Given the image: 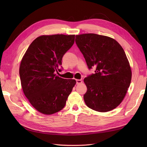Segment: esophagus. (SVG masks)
<instances>
[{"label":"esophagus","mask_w":147,"mask_h":147,"mask_svg":"<svg viewBox=\"0 0 147 147\" xmlns=\"http://www.w3.org/2000/svg\"><path fill=\"white\" fill-rule=\"evenodd\" d=\"M76 82H77V84H80L82 83V80H80V79H77L76 80Z\"/></svg>","instance_id":"1"}]
</instances>
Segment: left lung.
I'll return each instance as SVG.
<instances>
[{"instance_id": "8db88e82", "label": "left lung", "mask_w": 147, "mask_h": 147, "mask_svg": "<svg viewBox=\"0 0 147 147\" xmlns=\"http://www.w3.org/2000/svg\"><path fill=\"white\" fill-rule=\"evenodd\" d=\"M75 42L88 68H96L94 74L84 79L86 105L99 112L113 110L121 103L131 82V69L125 52L117 41L105 35H77Z\"/></svg>"}]
</instances>
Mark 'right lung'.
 Listing matches in <instances>:
<instances>
[{
    "label": "right lung",
    "instance_id": "obj_1",
    "mask_svg": "<svg viewBox=\"0 0 147 147\" xmlns=\"http://www.w3.org/2000/svg\"><path fill=\"white\" fill-rule=\"evenodd\" d=\"M75 35H43L26 50L20 66L22 89L30 104L44 115L63 109L76 84L75 80L57 76L62 58L73 45Z\"/></svg>",
    "mask_w": 147,
    "mask_h": 147
}]
</instances>
